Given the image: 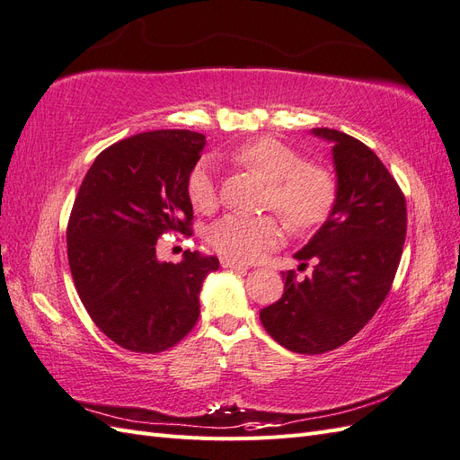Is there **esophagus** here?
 Instances as JSON below:
<instances>
[{"instance_id": "34e87169", "label": "esophagus", "mask_w": 460, "mask_h": 460, "mask_svg": "<svg viewBox=\"0 0 460 460\" xmlns=\"http://www.w3.org/2000/svg\"><path fill=\"white\" fill-rule=\"evenodd\" d=\"M221 266L223 269H233V270H247V266L233 259H221Z\"/></svg>"}]
</instances>
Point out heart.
Here are the masks:
<instances>
[{"label":"heart","mask_w":460,"mask_h":460,"mask_svg":"<svg viewBox=\"0 0 460 460\" xmlns=\"http://www.w3.org/2000/svg\"><path fill=\"white\" fill-rule=\"evenodd\" d=\"M233 160L269 180L264 208L279 213L294 233L317 229L333 211L339 181L333 170L322 163H309L304 153L279 138L264 137L233 151ZM190 204L198 211L217 206V184L211 160L201 158L191 166L186 180ZM282 226L274 216L247 217L239 213L213 221L208 243L227 259L249 262L282 241Z\"/></svg>","instance_id":"heart-1"}]
</instances>
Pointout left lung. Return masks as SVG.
Returning <instances> with one entry per match:
<instances>
[{
	"label": "left lung",
	"instance_id": "1",
	"mask_svg": "<svg viewBox=\"0 0 460 460\" xmlns=\"http://www.w3.org/2000/svg\"><path fill=\"white\" fill-rule=\"evenodd\" d=\"M333 143L339 194L331 216L296 254L312 274L282 272L284 294L261 309L269 335L300 355H322L355 337L386 300L402 259L408 209L398 181L358 138L314 129Z\"/></svg>",
	"mask_w": 460,
	"mask_h": 460
}]
</instances>
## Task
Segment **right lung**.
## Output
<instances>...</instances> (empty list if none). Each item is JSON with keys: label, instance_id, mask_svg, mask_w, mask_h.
<instances>
[{"label": "right lung", "instance_id": "obj_1", "mask_svg": "<svg viewBox=\"0 0 460 460\" xmlns=\"http://www.w3.org/2000/svg\"><path fill=\"white\" fill-rule=\"evenodd\" d=\"M206 137L186 129L135 135L93 160L66 227L68 264L92 322L133 352L178 345L199 317L204 279L217 256L186 251L160 262L156 241L191 234L194 211L186 180Z\"/></svg>", "mask_w": 460, "mask_h": 460}]
</instances>
